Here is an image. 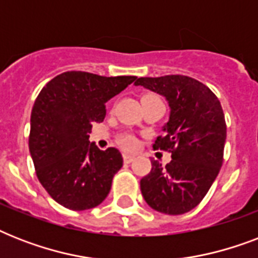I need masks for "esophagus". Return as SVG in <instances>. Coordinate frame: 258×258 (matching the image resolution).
I'll use <instances>...</instances> for the list:
<instances>
[{
    "label": "esophagus",
    "mask_w": 258,
    "mask_h": 258,
    "mask_svg": "<svg viewBox=\"0 0 258 258\" xmlns=\"http://www.w3.org/2000/svg\"><path fill=\"white\" fill-rule=\"evenodd\" d=\"M134 159H135V155H131V154H124V155H123V161H124V163H131Z\"/></svg>",
    "instance_id": "1"
}]
</instances>
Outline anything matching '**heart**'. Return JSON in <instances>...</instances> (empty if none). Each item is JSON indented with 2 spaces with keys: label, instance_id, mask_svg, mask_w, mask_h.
<instances>
[{
  "label": "heart",
  "instance_id": "obj_1",
  "mask_svg": "<svg viewBox=\"0 0 258 258\" xmlns=\"http://www.w3.org/2000/svg\"><path fill=\"white\" fill-rule=\"evenodd\" d=\"M149 99H159V97L155 96V95H151V93H147V95H145V96L142 97V100H149ZM120 143H121V146L124 147V149L133 150L137 147L138 141H137V138L134 137V135H130V134H127V135H124V137H121Z\"/></svg>",
  "mask_w": 258,
  "mask_h": 258
}]
</instances>
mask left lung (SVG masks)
Here are the masks:
<instances>
[{
	"mask_svg": "<svg viewBox=\"0 0 258 258\" xmlns=\"http://www.w3.org/2000/svg\"><path fill=\"white\" fill-rule=\"evenodd\" d=\"M135 86L165 96L170 105L165 135L153 147L171 153V162L162 166L151 159V171L141 179L142 196L159 213L190 212L212 187L224 161L226 123L220 100L205 84L183 75L139 78Z\"/></svg>",
	"mask_w": 258,
	"mask_h": 258,
	"instance_id": "obj_1",
	"label": "left lung"
}]
</instances>
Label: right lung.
Returning <instances> with one entry per match:
<instances>
[{
    "label": "right lung",
    "mask_w": 258,
    "mask_h": 258,
    "mask_svg": "<svg viewBox=\"0 0 258 258\" xmlns=\"http://www.w3.org/2000/svg\"><path fill=\"white\" fill-rule=\"evenodd\" d=\"M135 79L70 71L38 93L30 115L29 151L40 183L64 208L87 210L108 196L123 158L115 147L97 149L89 134L95 121L104 120L105 103Z\"/></svg>",
    "instance_id": "right-lung-1"
}]
</instances>
